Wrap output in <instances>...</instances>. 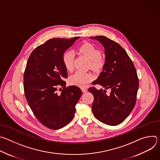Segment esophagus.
Listing matches in <instances>:
<instances>
[{"instance_id": "esophagus-1", "label": "esophagus", "mask_w": 160, "mask_h": 160, "mask_svg": "<svg viewBox=\"0 0 160 160\" xmlns=\"http://www.w3.org/2000/svg\"><path fill=\"white\" fill-rule=\"evenodd\" d=\"M82 92H83V93L87 92V89L86 88H82Z\"/></svg>"}]
</instances>
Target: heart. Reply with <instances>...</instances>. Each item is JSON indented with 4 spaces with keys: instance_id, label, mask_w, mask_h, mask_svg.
I'll list each match as a JSON object with an SVG mask.
<instances>
[{
    "instance_id": "obj_1",
    "label": "heart",
    "mask_w": 160,
    "mask_h": 160,
    "mask_svg": "<svg viewBox=\"0 0 160 160\" xmlns=\"http://www.w3.org/2000/svg\"><path fill=\"white\" fill-rule=\"evenodd\" d=\"M80 51L90 60V66L96 71H100L104 65V59L100 56V51L94 45L85 43L79 48ZM75 53L73 51H66L62 56V62L66 69L72 71L73 68V60ZM93 76L91 73L77 71L70 77V83L82 88L85 87L92 80Z\"/></svg>"
}]
</instances>
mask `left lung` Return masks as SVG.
<instances>
[{
  "label": "left lung",
  "mask_w": 160,
  "mask_h": 160,
  "mask_svg": "<svg viewBox=\"0 0 160 160\" xmlns=\"http://www.w3.org/2000/svg\"><path fill=\"white\" fill-rule=\"evenodd\" d=\"M104 48L105 62L95 84L105 88L90 87L88 91L94 97L92 108L94 117L111 126L123 122L132 111L139 88L135 68L126 51L116 42L104 36L90 37ZM111 89L110 94L105 90Z\"/></svg>",
  "instance_id": "obj_1"
}]
</instances>
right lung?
<instances>
[{"label": "right lung", "instance_id": "right-lung-1", "mask_svg": "<svg viewBox=\"0 0 160 160\" xmlns=\"http://www.w3.org/2000/svg\"><path fill=\"white\" fill-rule=\"evenodd\" d=\"M80 37L52 38L39 45L30 54L24 73V90L27 102L38 120L53 130L69 123L74 117L75 105L82 92L75 85L63 88L67 70L62 56Z\"/></svg>", "mask_w": 160, "mask_h": 160}]
</instances>
